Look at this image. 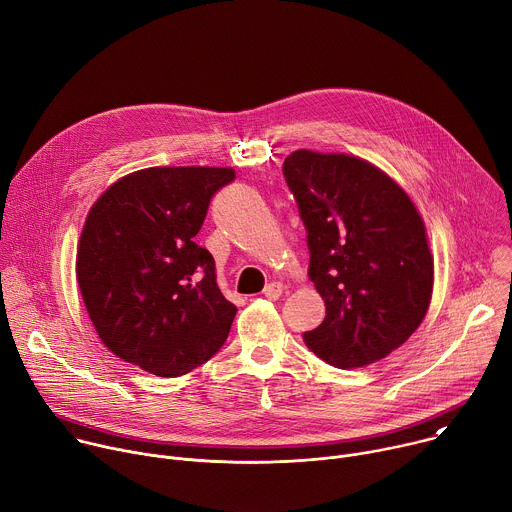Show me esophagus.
<instances>
[{
	"mask_svg": "<svg viewBox=\"0 0 512 512\" xmlns=\"http://www.w3.org/2000/svg\"><path fill=\"white\" fill-rule=\"evenodd\" d=\"M263 294H265V298H269V300H279V296L283 294V283H279V281L267 283L265 289H263Z\"/></svg>",
	"mask_w": 512,
	"mask_h": 512,
	"instance_id": "1",
	"label": "esophagus"
}]
</instances>
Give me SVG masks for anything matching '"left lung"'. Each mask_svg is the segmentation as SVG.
Returning <instances> with one entry per match:
<instances>
[{"instance_id":"obj_1","label":"left lung","mask_w":512,"mask_h":512,"mask_svg":"<svg viewBox=\"0 0 512 512\" xmlns=\"http://www.w3.org/2000/svg\"><path fill=\"white\" fill-rule=\"evenodd\" d=\"M283 176L326 304L304 342L332 367H367L399 348L429 308L433 257L421 216L395 180L354 156L298 150Z\"/></svg>"}]
</instances>
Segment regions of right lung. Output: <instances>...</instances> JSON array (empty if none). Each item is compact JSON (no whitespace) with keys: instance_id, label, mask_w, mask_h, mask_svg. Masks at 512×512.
I'll list each match as a JSON object with an SVG mask.
<instances>
[{"instance_id":"obj_1","label":"right lung","mask_w":512,"mask_h":512,"mask_svg":"<svg viewBox=\"0 0 512 512\" xmlns=\"http://www.w3.org/2000/svg\"><path fill=\"white\" fill-rule=\"evenodd\" d=\"M233 180L231 168H145L93 204L77 279L99 338L125 362L180 377L225 344L237 306L194 237L214 192Z\"/></svg>"}]
</instances>
